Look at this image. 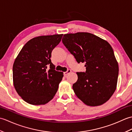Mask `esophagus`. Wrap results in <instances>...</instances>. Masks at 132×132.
<instances>
[{
    "label": "esophagus",
    "instance_id": "obj_1",
    "mask_svg": "<svg viewBox=\"0 0 132 132\" xmlns=\"http://www.w3.org/2000/svg\"><path fill=\"white\" fill-rule=\"evenodd\" d=\"M71 72V70H70V69H69L68 70V71H65V72H63V74H64V76H66V75H68V74H69V73H70V72Z\"/></svg>",
    "mask_w": 132,
    "mask_h": 132
}]
</instances>
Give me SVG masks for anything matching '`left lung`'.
Wrapping results in <instances>:
<instances>
[{"label":"left lung","instance_id":"obj_1","mask_svg":"<svg viewBox=\"0 0 132 132\" xmlns=\"http://www.w3.org/2000/svg\"><path fill=\"white\" fill-rule=\"evenodd\" d=\"M62 43L78 63H85V72H77L72 85L75 95L88 106L103 104L115 91L119 65L107 41L87 32L64 35Z\"/></svg>","mask_w":132,"mask_h":132}]
</instances>
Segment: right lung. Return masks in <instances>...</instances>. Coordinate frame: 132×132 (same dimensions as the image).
<instances>
[{
	"label": "right lung",
	"instance_id": "1",
	"mask_svg": "<svg viewBox=\"0 0 132 132\" xmlns=\"http://www.w3.org/2000/svg\"><path fill=\"white\" fill-rule=\"evenodd\" d=\"M62 36L33 38L24 45L15 59L13 64L14 87L19 96L30 104H45L57 92L63 72L55 70L50 57Z\"/></svg>",
	"mask_w": 132,
	"mask_h": 132
}]
</instances>
